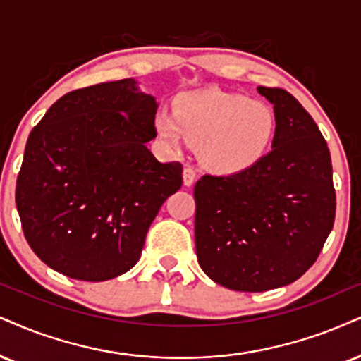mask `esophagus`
Instances as JSON below:
<instances>
[{"instance_id": "obj_1", "label": "esophagus", "mask_w": 361, "mask_h": 361, "mask_svg": "<svg viewBox=\"0 0 361 361\" xmlns=\"http://www.w3.org/2000/svg\"><path fill=\"white\" fill-rule=\"evenodd\" d=\"M195 177H197V173H195L194 167H185L184 169V185L190 188V185H192L195 182Z\"/></svg>"}]
</instances>
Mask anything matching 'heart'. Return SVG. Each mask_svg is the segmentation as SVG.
Masks as SVG:
<instances>
[{
  "mask_svg": "<svg viewBox=\"0 0 361 361\" xmlns=\"http://www.w3.org/2000/svg\"><path fill=\"white\" fill-rule=\"evenodd\" d=\"M160 139L171 147L199 142V157L211 171L235 173L256 166L269 152L278 118L261 100L202 88L180 95L172 110L155 115Z\"/></svg>",
  "mask_w": 361,
  "mask_h": 361,
  "instance_id": "1",
  "label": "heart"
}]
</instances>
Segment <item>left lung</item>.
<instances>
[{
	"mask_svg": "<svg viewBox=\"0 0 361 361\" xmlns=\"http://www.w3.org/2000/svg\"><path fill=\"white\" fill-rule=\"evenodd\" d=\"M257 92L278 118L271 150L246 171L202 176L194 188L199 264L214 283L246 293L301 278L336 211L330 150L314 120L283 88Z\"/></svg>",
	"mask_w": 361,
	"mask_h": 361,
	"instance_id": "1",
	"label": "left lung"
}]
</instances>
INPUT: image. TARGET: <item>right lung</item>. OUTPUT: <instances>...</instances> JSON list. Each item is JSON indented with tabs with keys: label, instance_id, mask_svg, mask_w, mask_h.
Returning <instances> with one entry per match:
<instances>
[{
	"label": "right lung",
	"instance_id": "add662e5",
	"mask_svg": "<svg viewBox=\"0 0 361 361\" xmlns=\"http://www.w3.org/2000/svg\"><path fill=\"white\" fill-rule=\"evenodd\" d=\"M159 104L123 78L56 100L26 142L16 207L30 247L80 281H106L137 264L182 164L147 149Z\"/></svg>",
	"mask_w": 361,
	"mask_h": 361
}]
</instances>
